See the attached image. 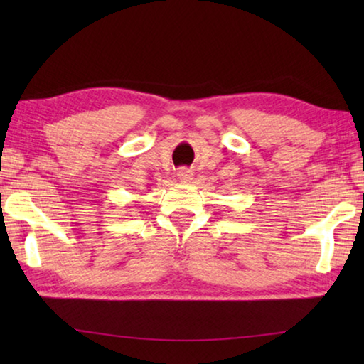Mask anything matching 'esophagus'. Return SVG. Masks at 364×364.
Instances as JSON below:
<instances>
[{
	"label": "esophagus",
	"instance_id": "esophagus-1",
	"mask_svg": "<svg viewBox=\"0 0 364 364\" xmlns=\"http://www.w3.org/2000/svg\"><path fill=\"white\" fill-rule=\"evenodd\" d=\"M178 178H180L181 181H191V178H193V173L188 168H181L178 171Z\"/></svg>",
	"mask_w": 364,
	"mask_h": 364
}]
</instances>
